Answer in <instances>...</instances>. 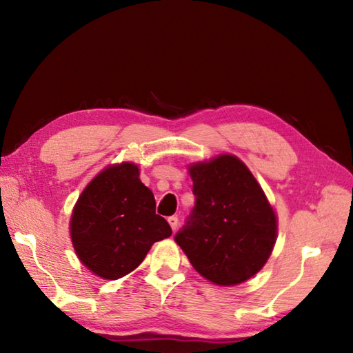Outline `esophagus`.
Masks as SVG:
<instances>
[{"mask_svg":"<svg viewBox=\"0 0 353 353\" xmlns=\"http://www.w3.org/2000/svg\"><path fill=\"white\" fill-rule=\"evenodd\" d=\"M168 223H170V226H171V229H172V232H174L176 229H177V224H179V220H177V216H170L168 219Z\"/></svg>","mask_w":353,"mask_h":353,"instance_id":"obj_1","label":"esophagus"}]
</instances>
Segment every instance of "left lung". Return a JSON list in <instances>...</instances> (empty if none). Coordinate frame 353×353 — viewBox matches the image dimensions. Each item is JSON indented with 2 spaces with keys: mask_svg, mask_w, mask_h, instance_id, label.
Segmentation results:
<instances>
[{
  "mask_svg": "<svg viewBox=\"0 0 353 353\" xmlns=\"http://www.w3.org/2000/svg\"><path fill=\"white\" fill-rule=\"evenodd\" d=\"M190 174L196 205L174 241L208 281L250 279L264 267L277 234L274 211L256 179L230 154L192 165Z\"/></svg>",
  "mask_w": 353,
  "mask_h": 353,
  "instance_id": "obj_1",
  "label": "left lung"
}]
</instances>
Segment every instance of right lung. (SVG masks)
<instances>
[{
  "instance_id": "add662e5",
  "label": "right lung",
  "mask_w": 353,
  "mask_h": 353,
  "mask_svg": "<svg viewBox=\"0 0 353 353\" xmlns=\"http://www.w3.org/2000/svg\"><path fill=\"white\" fill-rule=\"evenodd\" d=\"M170 235V224L156 214L153 192L129 162L101 171L81 192L71 219L79 259L110 281L133 272L150 247Z\"/></svg>"
}]
</instances>
